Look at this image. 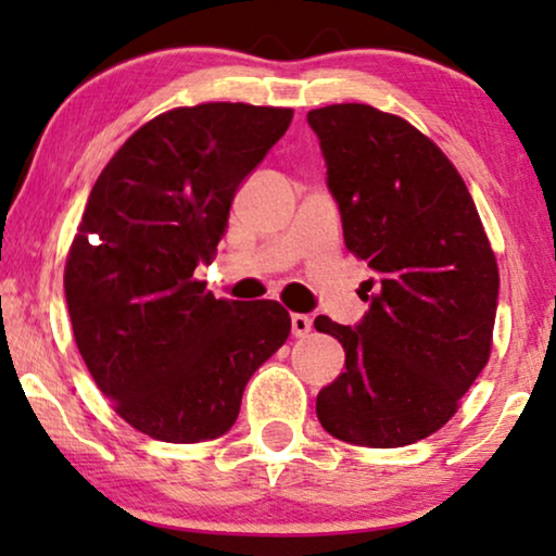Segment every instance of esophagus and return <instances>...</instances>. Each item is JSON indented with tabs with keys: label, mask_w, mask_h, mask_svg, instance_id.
Segmentation results:
<instances>
[{
	"label": "esophagus",
	"mask_w": 556,
	"mask_h": 556,
	"mask_svg": "<svg viewBox=\"0 0 556 556\" xmlns=\"http://www.w3.org/2000/svg\"><path fill=\"white\" fill-rule=\"evenodd\" d=\"M312 330V319L307 315H292V334L294 338H304Z\"/></svg>",
	"instance_id": "34e87169"
}]
</instances>
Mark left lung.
Returning <instances> with one entry per match:
<instances>
[{"label":"left lung","instance_id":"left-lung-1","mask_svg":"<svg viewBox=\"0 0 556 556\" xmlns=\"http://www.w3.org/2000/svg\"><path fill=\"white\" fill-rule=\"evenodd\" d=\"M340 206L345 247L378 279L357 327L319 315L345 372L319 390L330 435L401 448L443 428L486 367L498 267L456 166L401 115L340 103L307 113Z\"/></svg>","mask_w":556,"mask_h":556}]
</instances>
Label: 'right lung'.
<instances>
[{
	"instance_id": "right-lung-1",
	"label": "right lung",
	"mask_w": 556,
	"mask_h": 556,
	"mask_svg": "<svg viewBox=\"0 0 556 556\" xmlns=\"http://www.w3.org/2000/svg\"><path fill=\"white\" fill-rule=\"evenodd\" d=\"M292 115L174 108L140 125L92 186L65 262L70 323L100 393L155 441L229 431L249 378L292 330L279 302L216 300L193 277L214 260L239 184Z\"/></svg>"
}]
</instances>
